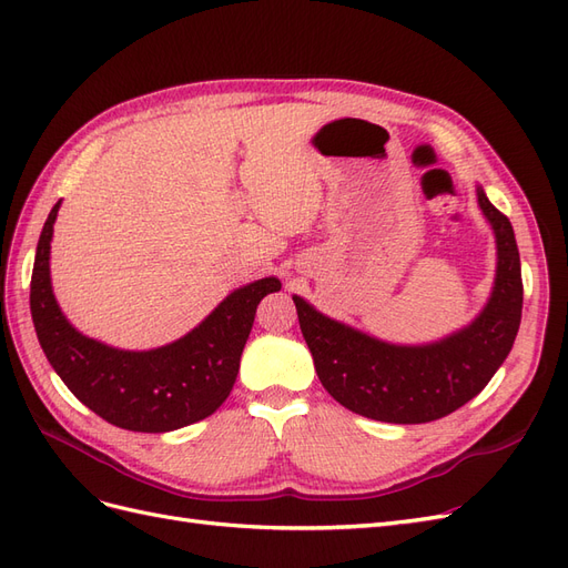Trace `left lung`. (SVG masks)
I'll return each mask as SVG.
<instances>
[{
    "label": "left lung",
    "instance_id": "1",
    "mask_svg": "<svg viewBox=\"0 0 568 568\" xmlns=\"http://www.w3.org/2000/svg\"><path fill=\"white\" fill-rule=\"evenodd\" d=\"M476 196L495 232L497 270L486 307L464 329L426 346H395L294 296L322 386L355 415L390 424L440 419L476 398L509 355L524 305L519 248L507 215L480 186Z\"/></svg>",
    "mask_w": 568,
    "mask_h": 568
}]
</instances>
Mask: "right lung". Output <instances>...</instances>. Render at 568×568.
Here are the masks:
<instances>
[{
  "label": "right lung",
  "instance_id": "1",
  "mask_svg": "<svg viewBox=\"0 0 568 568\" xmlns=\"http://www.w3.org/2000/svg\"><path fill=\"white\" fill-rule=\"evenodd\" d=\"M61 201L51 209L36 253L30 313L49 365L75 398L101 419L128 432L165 434L201 422L227 400L255 307L277 277H265L222 301L196 329L153 351H118L82 336L51 291L49 244Z\"/></svg>",
  "mask_w": 568,
  "mask_h": 568
}]
</instances>
